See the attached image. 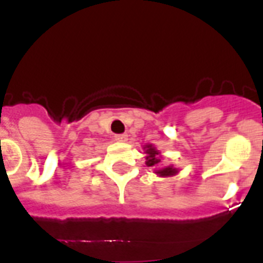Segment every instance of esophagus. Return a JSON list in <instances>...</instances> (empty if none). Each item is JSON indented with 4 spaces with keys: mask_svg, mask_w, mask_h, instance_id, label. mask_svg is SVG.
Here are the masks:
<instances>
[{
    "mask_svg": "<svg viewBox=\"0 0 263 263\" xmlns=\"http://www.w3.org/2000/svg\"><path fill=\"white\" fill-rule=\"evenodd\" d=\"M115 141H117V142H126L127 134H116Z\"/></svg>",
    "mask_w": 263,
    "mask_h": 263,
    "instance_id": "1",
    "label": "esophagus"
}]
</instances>
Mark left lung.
Returning a JSON list of instances; mask_svg holds the SVG:
<instances>
[{"label": "left lung", "mask_w": 263, "mask_h": 263, "mask_svg": "<svg viewBox=\"0 0 263 263\" xmlns=\"http://www.w3.org/2000/svg\"><path fill=\"white\" fill-rule=\"evenodd\" d=\"M146 154H147V157H146V166L147 167H158V164H159L160 159L158 158V155H159V153L155 150L153 146H147V150H146ZM178 171H176V168H173V167H164V168H160V170H157V174H159L160 176H170V175H174V174H176Z\"/></svg>", "instance_id": "obj_1"}]
</instances>
